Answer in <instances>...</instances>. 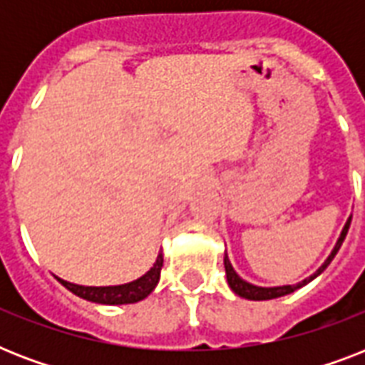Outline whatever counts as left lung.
Returning <instances> with one entry per match:
<instances>
[{"instance_id": "8db88e82", "label": "left lung", "mask_w": 365, "mask_h": 365, "mask_svg": "<svg viewBox=\"0 0 365 365\" xmlns=\"http://www.w3.org/2000/svg\"><path fill=\"white\" fill-rule=\"evenodd\" d=\"M351 220H352V216H349V220H346V223H345V227H343V231H341L339 239H337L334 250H331V254L326 257V261H324L322 265L318 267V271L312 272L311 277L305 278V280H301V282H297V284H286V286H271V288H265V286H255V284L246 282L244 278H240L239 274H237V271H235L233 265H231V261H229L227 252H225V257H223V265H225V274H227L229 288L233 289L235 294L239 295V297H244V299H250V301L277 299V297H282V295H288V294H292V292H295V289L303 288L305 284H309L311 280H314L318 274H322V272L326 271V267L331 263V259L335 257V254L339 252L341 244H343V240H345L346 233H349V227H351Z\"/></svg>"}]
</instances>
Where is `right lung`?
<instances>
[{"label": "right lung", "mask_w": 365, "mask_h": 365, "mask_svg": "<svg viewBox=\"0 0 365 365\" xmlns=\"http://www.w3.org/2000/svg\"><path fill=\"white\" fill-rule=\"evenodd\" d=\"M160 269H163V254L157 255L153 267L149 269L145 274H142L136 280L119 286H79V284H71L68 280L58 278V282L68 288L71 294H76L81 299H87L91 303H100V305H128V303H138V301L145 299L155 286L159 284Z\"/></svg>", "instance_id": "1"}]
</instances>
